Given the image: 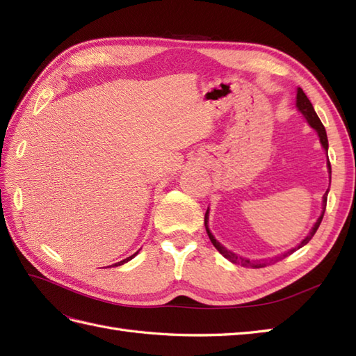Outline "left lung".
Returning a JSON list of instances; mask_svg holds the SVG:
<instances>
[{"label":"left lung","instance_id":"left-lung-1","mask_svg":"<svg viewBox=\"0 0 356 356\" xmlns=\"http://www.w3.org/2000/svg\"><path fill=\"white\" fill-rule=\"evenodd\" d=\"M297 107H298V110H300L301 113H303L305 118L307 119L309 125H311V127L314 128V130H316V133H318L321 145L324 147V149L327 151L329 143H327V134H326V130H324V125L321 124L320 118L316 116V113H315V110H314V107H312L311 101L307 99V96L305 95V92H303V90H301V88H298V92H297ZM327 166H329V172H330V162L327 163ZM323 203H324V207H323V213H321V216H320L318 220H316V223L314 225V228H312L311 234H309V236H307V237H306L303 241H301V243H300L297 248L291 249V251L284 252L283 255L275 257V259H272L270 261H280V260H283L284 257L291 255L292 252L297 251V249H300L301 246H305L306 243H309V241H311V238L314 237V234L316 232V229H318V226H320V223H321V220H323L324 211H326V203H327V191H326V194H324V197H323ZM205 228H207V232H208V236H209L211 243H213V245L216 246L217 251L220 252V254L225 257V259H228L229 261L236 263V264H241V266H245V268H249V266H251V268H260V266H264V264H266V263H252V261H249V260H246V259H241V257H237L236 254H232L231 251H228V249L223 248L220 243H218V241H217V240L213 237V234H211V232H209V229H208V211H207V214H205Z\"/></svg>","mask_w":356,"mask_h":356}]
</instances>
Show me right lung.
Listing matches in <instances>:
<instances>
[{
  "label": "right lung",
  "instance_id": "right-lung-1",
  "mask_svg": "<svg viewBox=\"0 0 356 356\" xmlns=\"http://www.w3.org/2000/svg\"><path fill=\"white\" fill-rule=\"evenodd\" d=\"M136 254H138V252H136ZM136 254H133L131 257H128V259H125V260H122V261H119V263H116V264H113V266H120V264H124V263H127L128 260H131Z\"/></svg>",
  "mask_w": 356,
  "mask_h": 356
}]
</instances>
